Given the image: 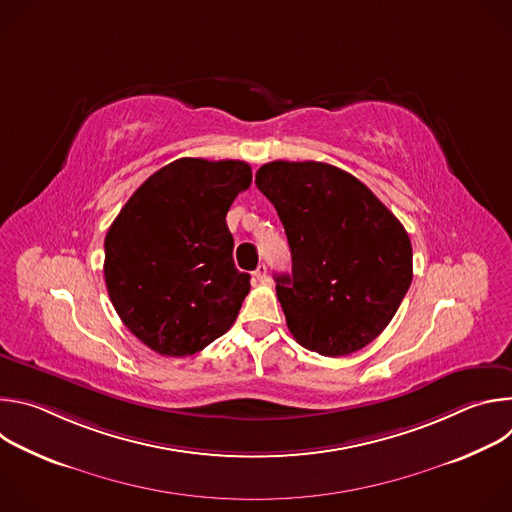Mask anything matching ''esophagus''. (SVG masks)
<instances>
[{
	"label": "esophagus",
	"mask_w": 512,
	"mask_h": 512,
	"mask_svg": "<svg viewBox=\"0 0 512 512\" xmlns=\"http://www.w3.org/2000/svg\"><path fill=\"white\" fill-rule=\"evenodd\" d=\"M253 275H255V279H257V281H261V283H263V281H267V265H265V263H261V265L255 269V273H253Z\"/></svg>",
	"instance_id": "1"
}]
</instances>
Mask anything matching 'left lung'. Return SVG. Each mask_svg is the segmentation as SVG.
Here are the masks:
<instances>
[{
	"instance_id": "obj_1",
	"label": "left lung",
	"mask_w": 512,
	"mask_h": 512,
	"mask_svg": "<svg viewBox=\"0 0 512 512\" xmlns=\"http://www.w3.org/2000/svg\"><path fill=\"white\" fill-rule=\"evenodd\" d=\"M255 184L291 249V275H275L291 336L324 356L373 342L413 279L411 241L397 216L352 174L324 162H269Z\"/></svg>"
}]
</instances>
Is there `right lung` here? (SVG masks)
I'll return each mask as SVG.
<instances>
[{
  "label": "right lung",
  "mask_w": 512,
  "mask_h": 512,
  "mask_svg": "<svg viewBox=\"0 0 512 512\" xmlns=\"http://www.w3.org/2000/svg\"><path fill=\"white\" fill-rule=\"evenodd\" d=\"M239 160L180 158L145 180L105 237V283L121 322L162 356L223 336L249 294L227 212L251 186Z\"/></svg>",
  "instance_id": "1"
}]
</instances>
